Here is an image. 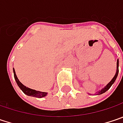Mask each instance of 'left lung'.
I'll use <instances>...</instances> for the list:
<instances>
[{
  "label": "left lung",
  "mask_w": 123,
  "mask_h": 123,
  "mask_svg": "<svg viewBox=\"0 0 123 123\" xmlns=\"http://www.w3.org/2000/svg\"><path fill=\"white\" fill-rule=\"evenodd\" d=\"M118 66H119V61H118V60H117V70H116V74H115V75H114V77L113 78V79L110 81L109 83L106 85V86L104 88H103L102 90H101L100 91H99V92L97 93V95H98V94H103V93H104V92H106V91L109 89L110 87H111V85L114 83V82L116 81V78H117L118 74Z\"/></svg>",
  "instance_id": "left-lung-1"
}]
</instances>
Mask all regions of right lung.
Here are the masks:
<instances>
[{"mask_svg":"<svg viewBox=\"0 0 123 123\" xmlns=\"http://www.w3.org/2000/svg\"><path fill=\"white\" fill-rule=\"evenodd\" d=\"M13 72H14V79L16 80V83H17L19 87L22 90V92H24L25 94L28 95V96H31V97H38V98H42L44 97L47 95L48 92H40V91H36L35 90H33L31 88H29L26 86H24L23 84L19 80V79L17 77V75L15 74V71L13 68Z\"/></svg>","mask_w":123,"mask_h":123,"instance_id":"right-lung-1","label":"right lung"}]
</instances>
